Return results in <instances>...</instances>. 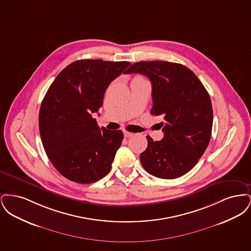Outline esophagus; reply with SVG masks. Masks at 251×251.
Instances as JSON below:
<instances>
[{"label": "esophagus", "instance_id": "obj_1", "mask_svg": "<svg viewBox=\"0 0 251 251\" xmlns=\"http://www.w3.org/2000/svg\"><path fill=\"white\" fill-rule=\"evenodd\" d=\"M123 133H124V136L127 137V138H129V137H131V136L133 135L132 132H130V131H123Z\"/></svg>", "mask_w": 251, "mask_h": 251}]
</instances>
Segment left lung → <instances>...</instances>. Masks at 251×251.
<instances>
[{"mask_svg":"<svg viewBox=\"0 0 251 251\" xmlns=\"http://www.w3.org/2000/svg\"><path fill=\"white\" fill-rule=\"evenodd\" d=\"M126 73L147 76L152 85L151 114L162 116L164 138L140 154L144 169L160 179H176L197 165L212 135L210 96L196 74L185 66L166 61L134 63Z\"/></svg>","mask_w":251,"mask_h":251,"instance_id":"obj_1","label":"left lung"}]
</instances>
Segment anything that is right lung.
<instances>
[{"mask_svg": "<svg viewBox=\"0 0 251 251\" xmlns=\"http://www.w3.org/2000/svg\"><path fill=\"white\" fill-rule=\"evenodd\" d=\"M130 65L77 60L49 87L39 111V132L50 161L65 178L84 184L109 173L123 132L100 129L92 114L102 106L108 85Z\"/></svg>", "mask_w": 251, "mask_h": 251, "instance_id": "1", "label": "right lung"}]
</instances>
